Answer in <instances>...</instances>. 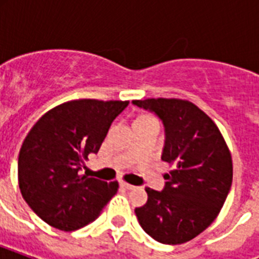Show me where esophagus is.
I'll list each match as a JSON object with an SVG mask.
<instances>
[{
    "instance_id": "34e87169",
    "label": "esophagus",
    "mask_w": 259,
    "mask_h": 259,
    "mask_svg": "<svg viewBox=\"0 0 259 259\" xmlns=\"http://www.w3.org/2000/svg\"><path fill=\"white\" fill-rule=\"evenodd\" d=\"M121 187H122V188H125V189H134V185L127 184V183H125V181H122Z\"/></svg>"
}]
</instances>
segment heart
I'll use <instances>...</instances> for the list:
<instances>
[{"mask_svg":"<svg viewBox=\"0 0 259 259\" xmlns=\"http://www.w3.org/2000/svg\"><path fill=\"white\" fill-rule=\"evenodd\" d=\"M142 118H144V117H142Z\"/></svg>","mask_w":259,"mask_h":259,"instance_id":"b5f03b06","label":"heart"}]
</instances>
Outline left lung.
<instances>
[{
    "mask_svg": "<svg viewBox=\"0 0 259 259\" xmlns=\"http://www.w3.org/2000/svg\"><path fill=\"white\" fill-rule=\"evenodd\" d=\"M133 105L162 121L161 160L173 166L164 176V189L145 188L148 201L134 212L153 239L180 245L203 233L221 212L233 183L231 153L215 122L192 102L150 98Z\"/></svg>",
    "mask_w": 259,
    "mask_h": 259,
    "instance_id": "left-lung-1",
    "label": "left lung"
}]
</instances>
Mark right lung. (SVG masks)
<instances>
[{
  "mask_svg": "<svg viewBox=\"0 0 259 259\" xmlns=\"http://www.w3.org/2000/svg\"><path fill=\"white\" fill-rule=\"evenodd\" d=\"M127 105L98 99L66 102L47 111L30 129L18 154V187L46 223L62 231L82 229L117 193L118 181L89 177L82 169Z\"/></svg>",
  "mask_w": 259,
  "mask_h": 259,
  "instance_id": "1",
  "label": "right lung"
}]
</instances>
